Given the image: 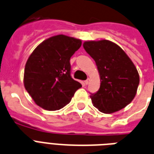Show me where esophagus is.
Here are the masks:
<instances>
[{
  "mask_svg": "<svg viewBox=\"0 0 154 154\" xmlns=\"http://www.w3.org/2000/svg\"><path fill=\"white\" fill-rule=\"evenodd\" d=\"M89 82H90V79H86V80L84 81V83H85L86 85H88V83H89Z\"/></svg>",
  "mask_w": 154,
  "mask_h": 154,
  "instance_id": "obj_1",
  "label": "esophagus"
}]
</instances>
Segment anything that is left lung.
<instances>
[{"label":"left lung","instance_id":"left-lung-1","mask_svg":"<svg viewBox=\"0 0 154 154\" xmlns=\"http://www.w3.org/2000/svg\"><path fill=\"white\" fill-rule=\"evenodd\" d=\"M83 48L96 62L100 87L91 93L93 105L103 113H112L130 103L140 79L137 70L125 52L108 40L85 42Z\"/></svg>","mask_w":154,"mask_h":154}]
</instances>
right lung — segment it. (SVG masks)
<instances>
[{
	"label": "right lung",
	"mask_w": 154,
	"mask_h": 154,
	"mask_svg": "<svg viewBox=\"0 0 154 154\" xmlns=\"http://www.w3.org/2000/svg\"><path fill=\"white\" fill-rule=\"evenodd\" d=\"M82 42L65 35L42 42L29 57L24 85L36 104L49 111L59 110L71 102L82 87L71 77V57Z\"/></svg>",
	"instance_id": "right-lung-1"
}]
</instances>
